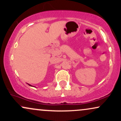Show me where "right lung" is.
Here are the masks:
<instances>
[{
  "label": "right lung",
  "mask_w": 121,
  "mask_h": 121,
  "mask_svg": "<svg viewBox=\"0 0 121 121\" xmlns=\"http://www.w3.org/2000/svg\"><path fill=\"white\" fill-rule=\"evenodd\" d=\"M29 85H30V86H31V85H30V84H28Z\"/></svg>",
  "instance_id": "1"
}]
</instances>
